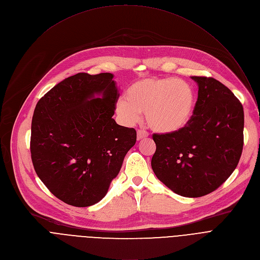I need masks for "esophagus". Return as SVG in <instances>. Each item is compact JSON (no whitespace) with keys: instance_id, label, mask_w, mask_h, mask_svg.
<instances>
[{"instance_id":"obj_1","label":"esophagus","mask_w":260,"mask_h":260,"mask_svg":"<svg viewBox=\"0 0 260 260\" xmlns=\"http://www.w3.org/2000/svg\"><path fill=\"white\" fill-rule=\"evenodd\" d=\"M148 136H149V134H148L146 131L144 129H138L137 132V138L138 140H142V139H146Z\"/></svg>"}]
</instances>
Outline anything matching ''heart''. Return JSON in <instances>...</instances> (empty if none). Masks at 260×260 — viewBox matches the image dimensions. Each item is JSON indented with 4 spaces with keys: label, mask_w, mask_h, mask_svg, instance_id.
Segmentation results:
<instances>
[{
    "label": "heart",
    "mask_w": 260,
    "mask_h": 260,
    "mask_svg": "<svg viewBox=\"0 0 260 260\" xmlns=\"http://www.w3.org/2000/svg\"><path fill=\"white\" fill-rule=\"evenodd\" d=\"M196 93L182 79L150 77L134 82L125 96L116 101V112L127 125L136 123L143 111L153 131L175 133L186 125L193 113Z\"/></svg>",
    "instance_id": "obj_1"
}]
</instances>
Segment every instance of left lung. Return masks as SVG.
Masks as SVG:
<instances>
[{"label":"left lung","instance_id":"left-lung-1","mask_svg":"<svg viewBox=\"0 0 260 260\" xmlns=\"http://www.w3.org/2000/svg\"><path fill=\"white\" fill-rule=\"evenodd\" d=\"M199 87L193 115L182 129L153 135L151 167L167 187L185 198L217 189L237 168L244 144V109L225 85L192 76Z\"/></svg>","mask_w":260,"mask_h":260}]
</instances>
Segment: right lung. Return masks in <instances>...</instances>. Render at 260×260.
Instances as JSON below:
<instances>
[{"mask_svg": "<svg viewBox=\"0 0 260 260\" xmlns=\"http://www.w3.org/2000/svg\"><path fill=\"white\" fill-rule=\"evenodd\" d=\"M118 96L113 74L78 73L51 88L35 108V171L68 205L89 207L104 199L136 144V131L112 118Z\"/></svg>", "mask_w": 260, "mask_h": 260, "instance_id": "obj_1", "label": "right lung"}]
</instances>
